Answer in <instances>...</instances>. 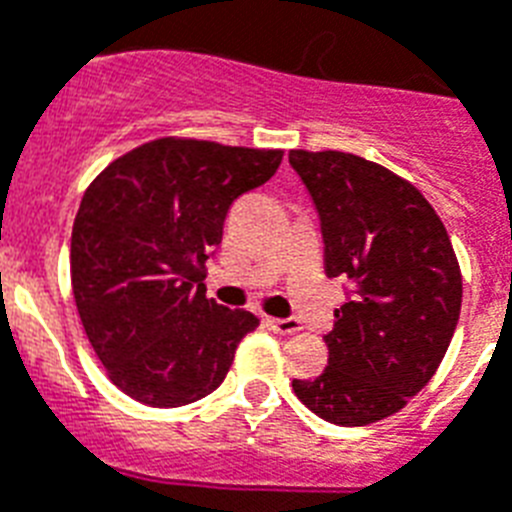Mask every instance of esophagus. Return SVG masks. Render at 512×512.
I'll use <instances>...</instances> for the list:
<instances>
[{"instance_id": "1", "label": "esophagus", "mask_w": 512, "mask_h": 512, "mask_svg": "<svg viewBox=\"0 0 512 512\" xmlns=\"http://www.w3.org/2000/svg\"><path fill=\"white\" fill-rule=\"evenodd\" d=\"M266 324H269L277 335H295V332H301L303 329L295 316H287V319H266Z\"/></svg>"}]
</instances>
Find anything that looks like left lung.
Masks as SVG:
<instances>
[{
	"label": "left lung",
	"mask_w": 512,
	"mask_h": 512,
	"mask_svg": "<svg viewBox=\"0 0 512 512\" xmlns=\"http://www.w3.org/2000/svg\"><path fill=\"white\" fill-rule=\"evenodd\" d=\"M319 214L327 277L348 301L324 335L329 366L293 379L308 411L337 426L398 413L445 358L463 280L437 211L411 183L342 151H290Z\"/></svg>",
	"instance_id": "1"
}]
</instances>
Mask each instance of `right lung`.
<instances>
[{"mask_svg": "<svg viewBox=\"0 0 512 512\" xmlns=\"http://www.w3.org/2000/svg\"><path fill=\"white\" fill-rule=\"evenodd\" d=\"M280 162L282 151L159 138L120 156L86 190L70 243L75 306L125 395L180 408L225 382L259 316L209 301L204 264L235 198L264 185Z\"/></svg>", "mask_w": 512, "mask_h": 512, "instance_id": "obj_1", "label": "right lung"}]
</instances>
